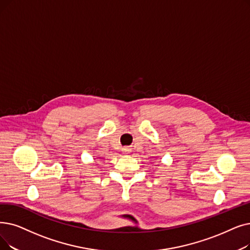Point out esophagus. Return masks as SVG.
<instances>
[{
  "label": "esophagus",
  "instance_id": "obj_1",
  "mask_svg": "<svg viewBox=\"0 0 250 250\" xmlns=\"http://www.w3.org/2000/svg\"><path fill=\"white\" fill-rule=\"evenodd\" d=\"M123 153L124 154H129V153H131V149H129V148H127V147H125V148H123Z\"/></svg>",
  "mask_w": 250,
  "mask_h": 250
}]
</instances>
